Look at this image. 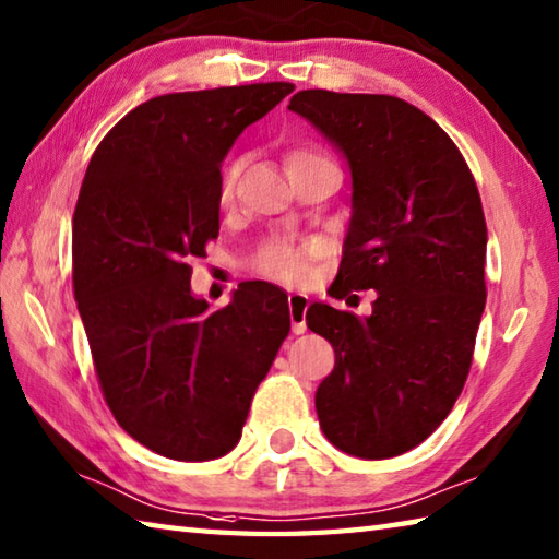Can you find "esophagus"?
<instances>
[{
    "label": "esophagus",
    "instance_id": "obj_1",
    "mask_svg": "<svg viewBox=\"0 0 559 559\" xmlns=\"http://www.w3.org/2000/svg\"><path fill=\"white\" fill-rule=\"evenodd\" d=\"M310 306V298L306 293H290L288 296V310H290V328L296 334L306 332V312Z\"/></svg>",
    "mask_w": 559,
    "mask_h": 559
}]
</instances>
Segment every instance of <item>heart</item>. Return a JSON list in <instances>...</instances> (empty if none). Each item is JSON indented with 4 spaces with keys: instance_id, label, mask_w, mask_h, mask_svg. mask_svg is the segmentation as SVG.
Returning <instances> with one entry per match:
<instances>
[{
    "instance_id": "heart-1",
    "label": "heart",
    "mask_w": 559,
    "mask_h": 559,
    "mask_svg": "<svg viewBox=\"0 0 559 559\" xmlns=\"http://www.w3.org/2000/svg\"><path fill=\"white\" fill-rule=\"evenodd\" d=\"M306 158H322V154H314L310 148H298L293 151V154H288L286 164H293V160H306ZM239 168H241L239 160H231V164L222 170V178H219L222 200H227L231 192H235ZM253 269L273 281L298 283L308 276V249L290 245V241H269V245H263L257 251V257H253Z\"/></svg>"
}]
</instances>
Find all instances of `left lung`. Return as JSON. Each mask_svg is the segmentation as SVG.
<instances>
[{
	"mask_svg": "<svg viewBox=\"0 0 559 559\" xmlns=\"http://www.w3.org/2000/svg\"><path fill=\"white\" fill-rule=\"evenodd\" d=\"M288 109L352 170V219L328 293L377 290L369 318L308 308V328L334 347L314 408L334 448L385 460L428 440L469 377L486 306L481 198L454 141L405 99L300 90Z\"/></svg>",
	"mask_w": 559,
	"mask_h": 559,
	"instance_id": "8db88e82",
	"label": "left lung"
}]
</instances>
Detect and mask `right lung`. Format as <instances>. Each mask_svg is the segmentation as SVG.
<instances>
[{
  "label": "right lung",
  "mask_w": 559,
  "mask_h": 559,
  "mask_svg": "<svg viewBox=\"0 0 559 559\" xmlns=\"http://www.w3.org/2000/svg\"><path fill=\"white\" fill-rule=\"evenodd\" d=\"M293 93L253 83L148 99L99 141L73 215V290L115 420L168 460L235 450L290 332L288 296L245 281L210 310L192 257L219 235V166L237 136Z\"/></svg>",
  "instance_id": "obj_1"
}]
</instances>
